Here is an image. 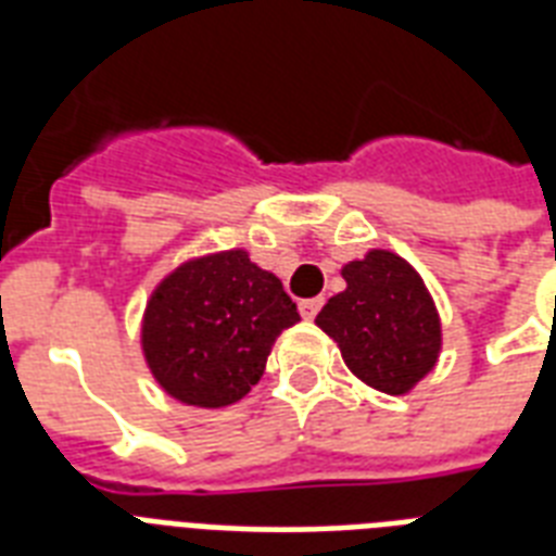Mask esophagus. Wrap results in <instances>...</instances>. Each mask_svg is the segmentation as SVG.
I'll return each mask as SVG.
<instances>
[{
    "instance_id": "obj_1",
    "label": "esophagus",
    "mask_w": 556,
    "mask_h": 556,
    "mask_svg": "<svg viewBox=\"0 0 556 556\" xmlns=\"http://www.w3.org/2000/svg\"><path fill=\"white\" fill-rule=\"evenodd\" d=\"M320 308H323V296H312V300H303V303H300V314H303L305 320H314Z\"/></svg>"
}]
</instances>
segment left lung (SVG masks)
Here are the masks:
<instances>
[{
  "mask_svg": "<svg viewBox=\"0 0 556 556\" xmlns=\"http://www.w3.org/2000/svg\"><path fill=\"white\" fill-rule=\"evenodd\" d=\"M346 291L331 296L317 326L343 352L357 378L387 395H404L435 366L441 326L421 277L389 251L343 268Z\"/></svg>",
  "mask_w": 556,
  "mask_h": 556,
  "instance_id": "obj_1",
  "label": "left lung"
}]
</instances>
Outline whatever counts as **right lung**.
<instances>
[{"label":"right lung","mask_w":556,"mask_h":556,"mask_svg":"<svg viewBox=\"0 0 556 556\" xmlns=\"http://www.w3.org/2000/svg\"><path fill=\"white\" fill-rule=\"evenodd\" d=\"M296 320L274 274L244 251L213 253L155 288L143 314V355L169 395L216 409L251 392L274 340Z\"/></svg>","instance_id":"obj_1"}]
</instances>
